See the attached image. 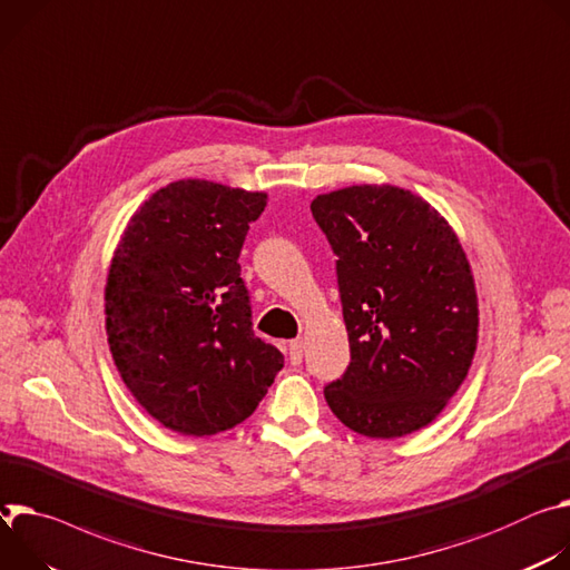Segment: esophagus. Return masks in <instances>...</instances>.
Wrapping results in <instances>:
<instances>
[{
  "label": "esophagus",
  "mask_w": 570,
  "mask_h": 570,
  "mask_svg": "<svg viewBox=\"0 0 570 570\" xmlns=\"http://www.w3.org/2000/svg\"><path fill=\"white\" fill-rule=\"evenodd\" d=\"M287 353H289L292 364H301V360H303V340H292L287 344Z\"/></svg>",
  "instance_id": "1"
}]
</instances>
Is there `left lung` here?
Listing matches in <instances>:
<instances>
[{
    "instance_id": "left-lung-1",
    "label": "left lung",
    "mask_w": 570,
    "mask_h": 570,
    "mask_svg": "<svg viewBox=\"0 0 570 570\" xmlns=\"http://www.w3.org/2000/svg\"><path fill=\"white\" fill-rule=\"evenodd\" d=\"M337 256L351 362L324 387L351 430L394 439L428 425L469 373L478 296L458 235L421 197L353 185L309 206Z\"/></svg>"
}]
</instances>
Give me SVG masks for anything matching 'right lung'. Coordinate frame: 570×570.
<instances>
[{
  "label": "right lung",
  "instance_id": "1",
  "mask_svg": "<svg viewBox=\"0 0 570 570\" xmlns=\"http://www.w3.org/2000/svg\"><path fill=\"white\" fill-rule=\"evenodd\" d=\"M265 206V193L176 180L145 202L115 250L110 353L136 401L174 432L235 428L283 368V353L253 333L237 263Z\"/></svg>",
  "mask_w": 570,
  "mask_h": 570
}]
</instances>
